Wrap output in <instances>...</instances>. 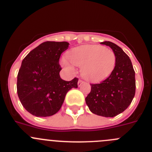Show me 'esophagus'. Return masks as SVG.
Instances as JSON below:
<instances>
[{
  "label": "esophagus",
  "mask_w": 152,
  "mask_h": 152,
  "mask_svg": "<svg viewBox=\"0 0 152 152\" xmlns=\"http://www.w3.org/2000/svg\"><path fill=\"white\" fill-rule=\"evenodd\" d=\"M83 83H84V81H82V79H79V80L78 81V86L80 87Z\"/></svg>",
  "instance_id": "esophagus-1"
}]
</instances>
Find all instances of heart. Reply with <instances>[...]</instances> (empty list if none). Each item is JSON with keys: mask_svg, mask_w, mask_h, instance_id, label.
Returning a JSON list of instances; mask_svg holds the SVG:
<instances>
[{"mask_svg": "<svg viewBox=\"0 0 152 152\" xmlns=\"http://www.w3.org/2000/svg\"><path fill=\"white\" fill-rule=\"evenodd\" d=\"M67 58L73 65L81 67L84 79L92 82H100L110 76L117 61L113 50L100 45L76 48L69 52ZM62 64L68 70H73L67 60H63Z\"/></svg>", "mask_w": 152, "mask_h": 152, "instance_id": "obj_1", "label": "heart"}]
</instances>
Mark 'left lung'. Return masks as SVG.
Wrapping results in <instances>:
<instances>
[{
  "label": "left lung",
  "mask_w": 152,
  "mask_h": 152,
  "mask_svg": "<svg viewBox=\"0 0 152 152\" xmlns=\"http://www.w3.org/2000/svg\"><path fill=\"white\" fill-rule=\"evenodd\" d=\"M100 44L109 46L117 57L110 76L99 84H91V91L85 98L87 105L94 114L113 117L124 111L135 95V72L129 56L110 42Z\"/></svg>",
  "instance_id": "left-lung-1"
}]
</instances>
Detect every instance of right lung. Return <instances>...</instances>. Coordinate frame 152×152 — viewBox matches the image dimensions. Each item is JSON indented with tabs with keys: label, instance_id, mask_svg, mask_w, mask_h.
Listing matches in <instances>:
<instances>
[{
	"label": "right lung",
	"instance_id": "obj_1",
	"mask_svg": "<svg viewBox=\"0 0 152 152\" xmlns=\"http://www.w3.org/2000/svg\"><path fill=\"white\" fill-rule=\"evenodd\" d=\"M66 42H45L23 59L17 77V93L22 105L35 117H46L61 108L67 93L78 88V78L64 81L59 75L61 54Z\"/></svg>",
	"mask_w": 152,
	"mask_h": 152
}]
</instances>
